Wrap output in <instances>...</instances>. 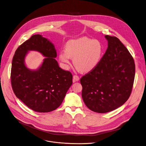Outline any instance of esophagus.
Here are the masks:
<instances>
[{
	"label": "esophagus",
	"mask_w": 146,
	"mask_h": 146,
	"mask_svg": "<svg viewBox=\"0 0 146 146\" xmlns=\"http://www.w3.org/2000/svg\"><path fill=\"white\" fill-rule=\"evenodd\" d=\"M80 80V77L77 75H74L73 78V82H76V81H78Z\"/></svg>",
	"instance_id": "34e87169"
}]
</instances>
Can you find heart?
<instances>
[{
    "label": "heart",
    "mask_w": 146,
    "mask_h": 146,
    "mask_svg": "<svg viewBox=\"0 0 146 146\" xmlns=\"http://www.w3.org/2000/svg\"><path fill=\"white\" fill-rule=\"evenodd\" d=\"M104 46L101 42L88 37L71 40L66 44L65 49L59 52V59L67 67L71 58L73 63L82 72H88L99 64L103 54Z\"/></svg>",
    "instance_id": "b5f03b06"
}]
</instances>
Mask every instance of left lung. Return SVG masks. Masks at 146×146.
<instances>
[{
  "label": "left lung",
  "instance_id": "obj_1",
  "mask_svg": "<svg viewBox=\"0 0 146 146\" xmlns=\"http://www.w3.org/2000/svg\"><path fill=\"white\" fill-rule=\"evenodd\" d=\"M105 38L108 47L99 64L80 80L84 104L98 113L123 105L131 94L135 77L134 61L128 50L116 37Z\"/></svg>",
  "mask_w": 146,
  "mask_h": 146
}]
</instances>
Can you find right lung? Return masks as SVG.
I'll list each match as a JSON object with an SVG mask.
<instances>
[{
    "label": "right lung",
    "instance_id": "1",
    "mask_svg": "<svg viewBox=\"0 0 146 146\" xmlns=\"http://www.w3.org/2000/svg\"><path fill=\"white\" fill-rule=\"evenodd\" d=\"M29 50L39 51L46 57L36 71L30 70L24 64ZM56 56L53 44L40 35H34L22 44L13 56L11 73L13 91L35 111L48 113L56 109L72 84V73L59 66Z\"/></svg>",
    "mask_w": 146,
    "mask_h": 146
}]
</instances>
